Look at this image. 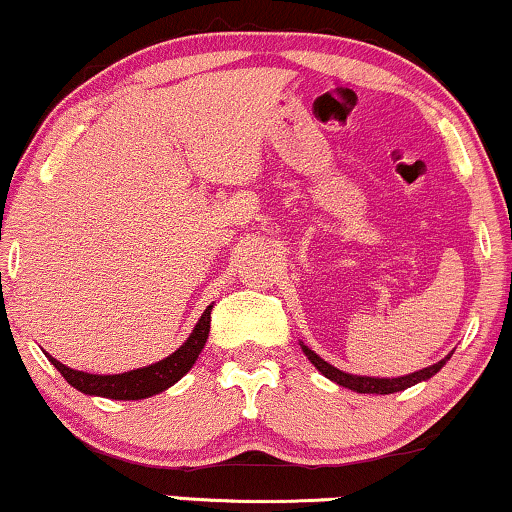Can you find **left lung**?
I'll return each instance as SVG.
<instances>
[{
  "label": "left lung",
  "mask_w": 512,
  "mask_h": 512,
  "mask_svg": "<svg viewBox=\"0 0 512 512\" xmlns=\"http://www.w3.org/2000/svg\"><path fill=\"white\" fill-rule=\"evenodd\" d=\"M302 351H305V355L309 358L311 365H314L318 372H321L325 379L335 381L337 385H344V388L353 390V392H367V395H392V392H399V390H406L411 388V385H416L420 381H427L432 379V376L439 372V369L446 365V362L450 360L448 353L446 358L436 362V365H429L425 369H420V372H413V374H406V376H397V379H379V376H353V374H346L342 372V369H337L335 365H330V362H325L323 358H318V355L311 351V348H307L305 344H300Z\"/></svg>",
  "instance_id": "1"
}]
</instances>
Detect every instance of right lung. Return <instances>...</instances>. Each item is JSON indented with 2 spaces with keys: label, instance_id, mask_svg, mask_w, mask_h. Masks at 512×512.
Here are the masks:
<instances>
[{
  "label": "right lung",
  "instance_id": "right-lung-1",
  "mask_svg": "<svg viewBox=\"0 0 512 512\" xmlns=\"http://www.w3.org/2000/svg\"><path fill=\"white\" fill-rule=\"evenodd\" d=\"M210 311L212 305L203 311V316L198 318L196 328L191 330L189 339L177 348L175 353H170L164 360L154 362V365L131 369V372L124 374L78 372V369L62 365V362L55 360L53 355H46L57 367V372L64 376L66 383H71L73 388L85 392V395L108 399H145L168 390L170 385L180 381L182 376L194 367V362L198 360V355H201L207 342V335H210Z\"/></svg>",
  "mask_w": 512,
  "mask_h": 512
}]
</instances>
